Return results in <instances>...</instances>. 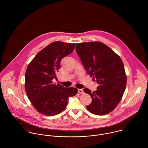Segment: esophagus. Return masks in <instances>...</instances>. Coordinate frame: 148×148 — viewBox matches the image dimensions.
<instances>
[{
  "label": "esophagus",
  "mask_w": 148,
  "mask_h": 148,
  "mask_svg": "<svg viewBox=\"0 0 148 148\" xmlns=\"http://www.w3.org/2000/svg\"><path fill=\"white\" fill-rule=\"evenodd\" d=\"M78 92L79 93H80V94L84 93V91H83V90L82 89H78Z\"/></svg>",
  "instance_id": "34e87169"
}]
</instances>
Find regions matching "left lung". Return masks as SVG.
<instances>
[{
  "label": "left lung",
  "instance_id": "obj_1",
  "mask_svg": "<svg viewBox=\"0 0 148 148\" xmlns=\"http://www.w3.org/2000/svg\"><path fill=\"white\" fill-rule=\"evenodd\" d=\"M76 51L86 72L98 83L93 92L83 89L92 97L87 110L96 115L113 110L120 102L127 85V75L120 57L99 42L76 44Z\"/></svg>",
  "mask_w": 148,
  "mask_h": 148
}]
</instances>
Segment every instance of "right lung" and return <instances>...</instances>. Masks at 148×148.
Instances as JSON below:
<instances>
[{"instance_id": "add662e5", "label": "right lung", "mask_w": 148, "mask_h": 148, "mask_svg": "<svg viewBox=\"0 0 148 148\" xmlns=\"http://www.w3.org/2000/svg\"><path fill=\"white\" fill-rule=\"evenodd\" d=\"M75 44L51 43L40 51L28 64L25 74V90L31 104L39 113L55 116L66 108L69 97L77 93L76 88H64L53 84L60 62L71 53Z\"/></svg>"}]
</instances>
